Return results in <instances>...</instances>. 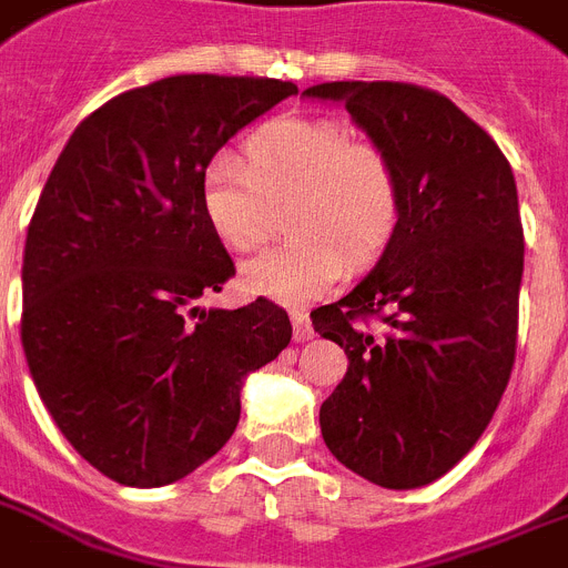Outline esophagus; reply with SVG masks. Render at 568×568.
I'll use <instances>...</instances> for the list:
<instances>
[{"instance_id": "34e87169", "label": "esophagus", "mask_w": 568, "mask_h": 568, "mask_svg": "<svg viewBox=\"0 0 568 568\" xmlns=\"http://www.w3.org/2000/svg\"><path fill=\"white\" fill-rule=\"evenodd\" d=\"M292 323H294V341H297V343L312 341L314 328H312V323H308V314L306 312H300V308H294V312H292Z\"/></svg>"}]
</instances>
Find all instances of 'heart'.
I'll return each instance as SVG.
<instances>
[{
  "label": "heart",
  "instance_id": "b5f03b06",
  "mask_svg": "<svg viewBox=\"0 0 568 568\" xmlns=\"http://www.w3.org/2000/svg\"><path fill=\"white\" fill-rule=\"evenodd\" d=\"M236 155H216L202 173V213L231 251H256L292 204L297 233L245 262L242 285L276 303L321 297L343 274L346 254L364 262L393 236L402 211L398 170L387 150L355 138L341 118L285 114L262 123Z\"/></svg>",
  "mask_w": 568,
  "mask_h": 568
}]
</instances>
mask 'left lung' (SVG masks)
Instances as JSON below:
<instances>
[{"label": "left lung", "mask_w": 568, "mask_h": 568, "mask_svg": "<svg viewBox=\"0 0 568 568\" xmlns=\"http://www.w3.org/2000/svg\"><path fill=\"white\" fill-rule=\"evenodd\" d=\"M306 94L341 100L393 155L402 184L378 265L312 314L349 357L321 407L323 442L381 488H418L476 445L511 378L523 280L511 164L454 100L424 85L335 80Z\"/></svg>", "instance_id": "obj_1"}]
</instances>
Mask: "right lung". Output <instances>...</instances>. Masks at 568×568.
Here are the masks:
<instances>
[{
    "mask_svg": "<svg viewBox=\"0 0 568 568\" xmlns=\"http://www.w3.org/2000/svg\"><path fill=\"white\" fill-rule=\"evenodd\" d=\"M292 94L294 83L225 74L138 85L80 123L42 187L22 346L57 427L114 483L159 488L219 454L242 378L292 341L271 300L195 303L236 274L204 222V166Z\"/></svg>",
    "mask_w": 568,
    "mask_h": 568,
    "instance_id": "1",
    "label": "right lung"
}]
</instances>
